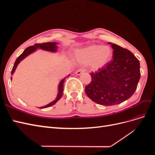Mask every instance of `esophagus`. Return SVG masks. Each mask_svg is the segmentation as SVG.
Instances as JSON below:
<instances>
[{
	"instance_id": "esophagus-1",
	"label": "esophagus",
	"mask_w": 155,
	"mask_h": 155,
	"mask_svg": "<svg viewBox=\"0 0 155 155\" xmlns=\"http://www.w3.org/2000/svg\"><path fill=\"white\" fill-rule=\"evenodd\" d=\"M84 72H85V69H83V68H81V69H79L78 70H77L76 73V74L78 75V76H79V75H81Z\"/></svg>"
}]
</instances>
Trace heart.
Wrapping results in <instances>:
<instances>
[{
	"instance_id": "obj_1",
	"label": "heart",
	"mask_w": 155,
	"mask_h": 155,
	"mask_svg": "<svg viewBox=\"0 0 155 155\" xmlns=\"http://www.w3.org/2000/svg\"><path fill=\"white\" fill-rule=\"evenodd\" d=\"M79 55L83 62L91 63L92 68L97 69L104 67L110 61L112 51L108 46L92 45L81 51Z\"/></svg>"
}]
</instances>
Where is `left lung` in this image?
<instances>
[{
    "instance_id": "obj_1",
    "label": "left lung",
    "mask_w": 155,
    "mask_h": 155,
    "mask_svg": "<svg viewBox=\"0 0 155 155\" xmlns=\"http://www.w3.org/2000/svg\"><path fill=\"white\" fill-rule=\"evenodd\" d=\"M113 49L111 61L91 73V82L85 87L87 96L97 104L118 105L133 95L140 78V62L127 49L109 43Z\"/></svg>"
}]
</instances>
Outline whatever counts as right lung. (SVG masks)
I'll list each match as a JSON object with an SVG mask.
<instances>
[{"mask_svg": "<svg viewBox=\"0 0 155 155\" xmlns=\"http://www.w3.org/2000/svg\"><path fill=\"white\" fill-rule=\"evenodd\" d=\"M57 45H58V43H55V42H54V43H41V44H35L34 46H29V47L26 48L25 50V51H23V53L18 56L17 59H16L15 63H14L12 70V72H11L12 75L14 73V72H15V70L17 67V65L18 64V63H19L22 59H24L26 57H27L28 55L33 53L34 51H35L37 49H41L43 50L51 51V52H55V51H57V48H58ZM70 76V75H68V76H67L66 78L69 77ZM66 78L63 79L59 83V85L58 86V96H57V97H56V99L55 100H54L53 101L50 103V104L48 105H46L44 107H39L40 109H45V108H48L49 107L52 106L53 105H54L55 104L56 102L61 99V97H62L63 94V85H64L65 78ZM12 79V78L11 77V80Z\"/></svg>", "mask_w": 155, "mask_h": 155, "instance_id": "obj_1", "label": "right lung"}]
</instances>
